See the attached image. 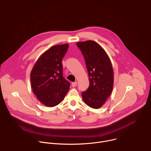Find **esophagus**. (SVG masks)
Here are the masks:
<instances>
[{"mask_svg":"<svg viewBox=\"0 0 151 151\" xmlns=\"http://www.w3.org/2000/svg\"><path fill=\"white\" fill-rule=\"evenodd\" d=\"M77 85V82H73L72 83V86L73 87H76V86Z\"/></svg>","mask_w":151,"mask_h":151,"instance_id":"obj_1","label":"esophagus"}]
</instances>
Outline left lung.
Wrapping results in <instances>:
<instances>
[{
  "instance_id": "1",
  "label": "left lung",
  "mask_w": 151,
  "mask_h": 151,
  "mask_svg": "<svg viewBox=\"0 0 151 151\" xmlns=\"http://www.w3.org/2000/svg\"><path fill=\"white\" fill-rule=\"evenodd\" d=\"M85 59L89 76L88 88L82 93L86 104L91 108L101 107L112 91L114 70L111 60L103 48L93 40L76 43Z\"/></svg>"
}]
</instances>
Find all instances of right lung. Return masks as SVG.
<instances>
[{"label":"right lung","mask_w":151,"mask_h":151,"mask_svg":"<svg viewBox=\"0 0 151 151\" xmlns=\"http://www.w3.org/2000/svg\"><path fill=\"white\" fill-rule=\"evenodd\" d=\"M68 44L54 45L38 58L30 73L31 85L38 100L48 107L60 103L68 93L70 82L63 76L62 59Z\"/></svg>","instance_id":"obj_1"}]
</instances>
